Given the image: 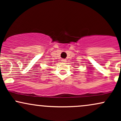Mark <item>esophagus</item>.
Wrapping results in <instances>:
<instances>
[{"label":"esophagus","instance_id":"esophagus-1","mask_svg":"<svg viewBox=\"0 0 121 121\" xmlns=\"http://www.w3.org/2000/svg\"><path fill=\"white\" fill-rule=\"evenodd\" d=\"M61 61H62V62H66V60L65 59H62Z\"/></svg>","mask_w":121,"mask_h":121}]
</instances>
